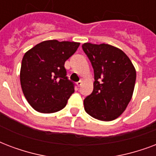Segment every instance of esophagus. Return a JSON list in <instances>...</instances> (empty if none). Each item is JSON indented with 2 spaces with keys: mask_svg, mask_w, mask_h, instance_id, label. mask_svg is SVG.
I'll return each mask as SVG.
<instances>
[{
  "mask_svg": "<svg viewBox=\"0 0 156 156\" xmlns=\"http://www.w3.org/2000/svg\"><path fill=\"white\" fill-rule=\"evenodd\" d=\"M82 83H83V79H81L80 80V81L77 82V83H76L77 86H80V85L82 84Z\"/></svg>",
  "mask_w": 156,
  "mask_h": 156,
  "instance_id": "34e87169",
  "label": "esophagus"
}]
</instances>
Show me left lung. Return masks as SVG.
I'll return each instance as SVG.
<instances>
[{"instance_id": "1", "label": "left lung", "mask_w": 156, "mask_h": 156, "mask_svg": "<svg viewBox=\"0 0 156 156\" xmlns=\"http://www.w3.org/2000/svg\"><path fill=\"white\" fill-rule=\"evenodd\" d=\"M94 72V90L85 98V112L95 119L111 121L125 111L133 97L136 70L129 58L108 44H82Z\"/></svg>"}]
</instances>
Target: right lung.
<instances>
[{
  "label": "right lung",
  "instance_id": "obj_1",
  "mask_svg": "<svg viewBox=\"0 0 156 156\" xmlns=\"http://www.w3.org/2000/svg\"><path fill=\"white\" fill-rule=\"evenodd\" d=\"M80 43L49 40L24 54L20 83L27 101L37 112L54 113L64 108L74 93V84L66 76L65 62Z\"/></svg>",
  "mask_w": 156,
  "mask_h": 156
}]
</instances>
